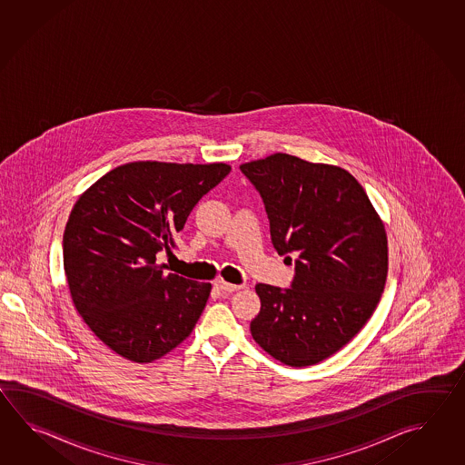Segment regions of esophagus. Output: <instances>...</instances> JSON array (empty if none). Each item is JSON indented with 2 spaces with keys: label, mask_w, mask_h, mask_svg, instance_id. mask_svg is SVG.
<instances>
[{
  "label": "esophagus",
  "mask_w": 465,
  "mask_h": 465,
  "mask_svg": "<svg viewBox=\"0 0 465 465\" xmlns=\"http://www.w3.org/2000/svg\"><path fill=\"white\" fill-rule=\"evenodd\" d=\"M216 287L223 292H236L239 289H242V284H229L226 281H216Z\"/></svg>",
  "instance_id": "obj_1"
}]
</instances>
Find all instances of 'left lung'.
Returning a JSON list of instances; mask_svg holds the SVG:
<instances>
[{
    "instance_id": "8db88e82",
    "label": "left lung",
    "mask_w": 465,
    "mask_h": 465,
    "mask_svg": "<svg viewBox=\"0 0 465 465\" xmlns=\"http://www.w3.org/2000/svg\"><path fill=\"white\" fill-rule=\"evenodd\" d=\"M241 171L264 201L277 254L299 256L289 289L257 284L261 311L251 334L282 364L312 366L374 314L389 266L384 223L359 181L339 166L276 153Z\"/></svg>"
}]
</instances>
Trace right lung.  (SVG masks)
<instances>
[{
	"label": "right lung",
	"mask_w": 465,
	"mask_h": 465,
	"mask_svg": "<svg viewBox=\"0 0 465 465\" xmlns=\"http://www.w3.org/2000/svg\"><path fill=\"white\" fill-rule=\"evenodd\" d=\"M231 166L134 161L89 186L63 234V264L79 316L101 342L133 362H153L178 347L196 326L209 282L164 272L159 251L199 199Z\"/></svg>",
	"instance_id": "right-lung-1"
}]
</instances>
